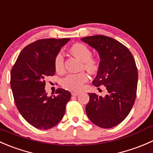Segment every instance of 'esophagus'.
I'll return each instance as SVG.
<instances>
[{
    "mask_svg": "<svg viewBox=\"0 0 153 153\" xmlns=\"http://www.w3.org/2000/svg\"><path fill=\"white\" fill-rule=\"evenodd\" d=\"M79 94H80V92H72V95H73V96H78Z\"/></svg>",
    "mask_w": 153,
    "mask_h": 153,
    "instance_id": "34e87169",
    "label": "esophagus"
}]
</instances>
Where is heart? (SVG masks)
Segmentation results:
<instances>
[{
    "label": "heart",
    "mask_w": 153,
    "mask_h": 153,
    "mask_svg": "<svg viewBox=\"0 0 153 153\" xmlns=\"http://www.w3.org/2000/svg\"><path fill=\"white\" fill-rule=\"evenodd\" d=\"M70 52L72 55L82 61L83 67L90 72H95L98 70L99 63L98 60L92 58V52L90 49L85 44H74L70 48ZM54 67L58 73H63L64 72V55L61 52H58L54 60ZM88 79L87 75L85 72H80L78 74H69L62 80V86L67 89L74 92L81 91L84 87Z\"/></svg>",
    "instance_id": "b5f03b06"
}]
</instances>
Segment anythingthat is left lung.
Returning <instances> with one entry per match:
<instances>
[{
    "label": "left lung",
    "instance_id": "8db88e82",
    "mask_svg": "<svg viewBox=\"0 0 153 153\" xmlns=\"http://www.w3.org/2000/svg\"><path fill=\"white\" fill-rule=\"evenodd\" d=\"M81 40L94 48L101 60L92 84L104 85L107 90L104 97L88 93L86 115L96 126L112 128L124 121L135 102L138 85L135 59L127 47L110 37L92 35Z\"/></svg>",
    "mask_w": 153,
    "mask_h": 153
}]
</instances>
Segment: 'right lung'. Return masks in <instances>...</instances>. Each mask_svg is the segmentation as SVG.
<instances>
[{
    "mask_svg": "<svg viewBox=\"0 0 153 153\" xmlns=\"http://www.w3.org/2000/svg\"><path fill=\"white\" fill-rule=\"evenodd\" d=\"M69 38L38 40L24 47L11 70L10 86L17 108L35 128L49 129L61 121L71 98L69 91L56 89L48 96L44 78L55 75L54 60Z\"/></svg>",
    "mask_w": 153,
    "mask_h": 153,
    "instance_id": "1",
    "label": "right lung"
}]
</instances>
